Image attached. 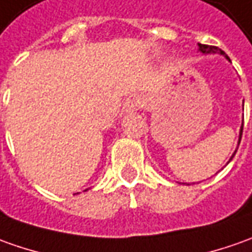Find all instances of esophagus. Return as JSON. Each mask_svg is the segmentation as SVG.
I'll return each instance as SVG.
<instances>
[{"label":"esophagus","mask_w":252,"mask_h":252,"mask_svg":"<svg viewBox=\"0 0 252 252\" xmlns=\"http://www.w3.org/2000/svg\"><path fill=\"white\" fill-rule=\"evenodd\" d=\"M139 99L138 97H129V99H126V104H124V110L126 112H136L138 110V107H139Z\"/></svg>","instance_id":"34e87169"}]
</instances>
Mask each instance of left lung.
Listing matches in <instances>:
<instances>
[{"instance_id":"8db88e82","label":"left lung","mask_w":252,"mask_h":252,"mask_svg":"<svg viewBox=\"0 0 252 252\" xmlns=\"http://www.w3.org/2000/svg\"><path fill=\"white\" fill-rule=\"evenodd\" d=\"M198 52H200V54H203V55L220 54V55H222V56H225V59H226V61L230 62V59H229V56H227V55L225 54L223 51H220V48H217V47H211V45H204V44H198ZM241 133H243V124H241V126H240V135H239V143H237V145H240ZM237 148H239V146H237ZM236 152H237V149L234 150V153H233V155H232V157L229 158V161H227V162L232 161V158H233L234 155H236Z\"/></svg>"}]
</instances>
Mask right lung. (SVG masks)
Listing matches in <instances>:
<instances>
[{
    "label": "right lung",
    "mask_w": 252,
    "mask_h": 252,
    "mask_svg": "<svg viewBox=\"0 0 252 252\" xmlns=\"http://www.w3.org/2000/svg\"><path fill=\"white\" fill-rule=\"evenodd\" d=\"M85 190H88V189H85Z\"/></svg>",
    "instance_id": "obj_1"
}]
</instances>
